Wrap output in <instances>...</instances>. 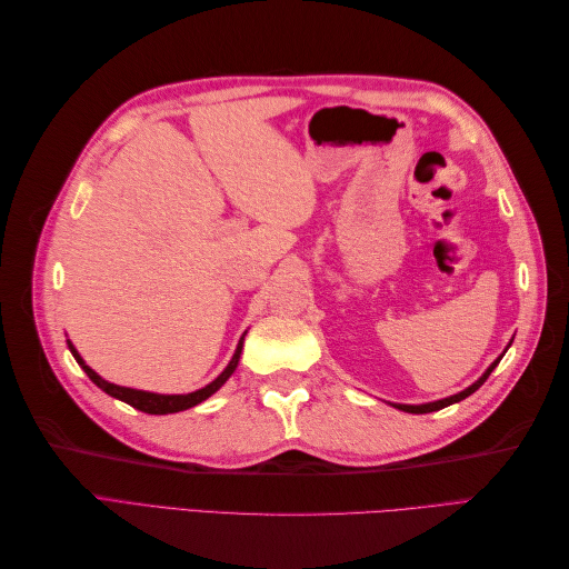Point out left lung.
<instances>
[{
	"label": "left lung",
	"mask_w": 569,
	"mask_h": 569,
	"mask_svg": "<svg viewBox=\"0 0 569 569\" xmlns=\"http://www.w3.org/2000/svg\"><path fill=\"white\" fill-rule=\"evenodd\" d=\"M503 358V356H501ZM498 358V360H501ZM498 360H493V363L489 366V370L479 377V380L472 385V387H468L465 391H460V393H456V396H449V399H441V401H435V403H422V406H396L399 410H406V412H418V416H422V412H435V410H441V408H446V406H451V403H458V401H462V399H468L470 393H475L481 385L487 382V377L493 372V368L498 366Z\"/></svg>",
	"instance_id": "obj_1"
}]
</instances>
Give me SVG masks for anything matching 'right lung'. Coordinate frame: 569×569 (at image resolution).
Listing matches in <instances>:
<instances>
[{"label":"right lung","instance_id":"add662e5","mask_svg":"<svg viewBox=\"0 0 569 569\" xmlns=\"http://www.w3.org/2000/svg\"><path fill=\"white\" fill-rule=\"evenodd\" d=\"M242 343H244V335H242V339H239L237 351H234L232 360L228 363V368L222 370L211 385H206V387L199 389V391L178 393V396H176V393H151V391H140V389H128V387L111 385V382H107V380H101V377H99L90 366H84V360H82L80 353L73 349V343H68V349H71L73 358L78 360V366H80L84 372H88L90 380H92L101 391H107L109 396H113V399H118V401H126L128 406H132V408H137V410L149 412V416H168V412H180V410H187V408H192V406L206 401L211 393H216L222 385H226L228 377L234 372V368H237V363H239V353H242Z\"/></svg>","mask_w":569,"mask_h":569}]
</instances>
